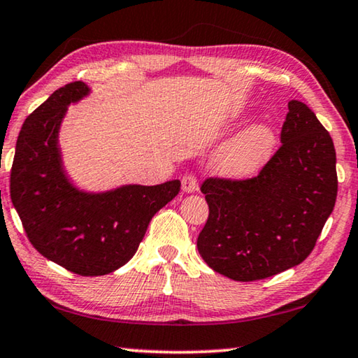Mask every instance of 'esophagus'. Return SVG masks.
Here are the masks:
<instances>
[{
  "mask_svg": "<svg viewBox=\"0 0 358 358\" xmlns=\"http://www.w3.org/2000/svg\"><path fill=\"white\" fill-rule=\"evenodd\" d=\"M199 183H197V177L194 173H186L181 178V189L185 192H194L197 191Z\"/></svg>",
  "mask_w": 358,
  "mask_h": 358,
  "instance_id": "1",
  "label": "esophagus"
}]
</instances>
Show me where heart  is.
I'll return each mask as SVG.
<instances>
[{"label": "heart", "mask_w": 358, "mask_h": 358, "mask_svg": "<svg viewBox=\"0 0 358 358\" xmlns=\"http://www.w3.org/2000/svg\"><path fill=\"white\" fill-rule=\"evenodd\" d=\"M273 132L266 126H254L221 151L217 167L232 178H243L257 171L273 148Z\"/></svg>", "instance_id": "heart-1"}]
</instances>
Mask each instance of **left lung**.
<instances>
[{"label":"left lung","instance_id":"left-lung-1","mask_svg":"<svg viewBox=\"0 0 358 358\" xmlns=\"http://www.w3.org/2000/svg\"><path fill=\"white\" fill-rule=\"evenodd\" d=\"M281 145L256 177H208V220L197 250L234 281H257L301 264L336 202V151L316 115L289 101Z\"/></svg>","mask_w":358,"mask_h":358}]
</instances>
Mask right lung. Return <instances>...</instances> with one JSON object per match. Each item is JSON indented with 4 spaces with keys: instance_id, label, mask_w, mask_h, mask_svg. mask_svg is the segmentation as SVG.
<instances>
[{
    "instance_id": "add662e5",
    "label": "right lung",
    "mask_w": 358,
    "mask_h": 358,
    "mask_svg": "<svg viewBox=\"0 0 358 358\" xmlns=\"http://www.w3.org/2000/svg\"><path fill=\"white\" fill-rule=\"evenodd\" d=\"M87 93L83 82H71L28 115L15 145L10 199L29 243L42 256L76 275L101 276L129 262L151 217L177 196L181 183L129 185L104 194L71 186L58 129L69 102Z\"/></svg>"
}]
</instances>
